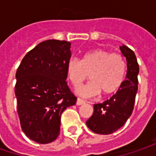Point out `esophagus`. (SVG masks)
I'll use <instances>...</instances> for the list:
<instances>
[{
  "label": "esophagus",
  "instance_id": "obj_1",
  "mask_svg": "<svg viewBox=\"0 0 156 156\" xmlns=\"http://www.w3.org/2000/svg\"><path fill=\"white\" fill-rule=\"evenodd\" d=\"M85 103H86L85 100H83V99H81V98H78V99H77V103H76V104H77L78 106H80V105H84Z\"/></svg>",
  "mask_w": 156,
  "mask_h": 156
}]
</instances>
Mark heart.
Listing matches in <instances>:
<instances>
[{"instance_id": "obj_1", "label": "heart", "mask_w": 156, "mask_h": 156, "mask_svg": "<svg viewBox=\"0 0 156 156\" xmlns=\"http://www.w3.org/2000/svg\"><path fill=\"white\" fill-rule=\"evenodd\" d=\"M126 65L120 54L104 48H94L86 52L81 61L71 58L67 65L68 78L78 87L89 78L91 81L77 89L83 97H93L100 92L104 96L116 93L126 78Z\"/></svg>"}]
</instances>
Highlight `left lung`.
I'll return each mask as SVG.
<instances>
[{"instance_id": "obj_1", "label": "left lung", "mask_w": 156, "mask_h": 156, "mask_svg": "<svg viewBox=\"0 0 156 156\" xmlns=\"http://www.w3.org/2000/svg\"><path fill=\"white\" fill-rule=\"evenodd\" d=\"M120 50L126 58V78L119 90L109 99L94 105L93 115L86 124L96 134L109 135L115 132L125 125L134 109L138 89L139 66L132 49L123 45Z\"/></svg>"}]
</instances>
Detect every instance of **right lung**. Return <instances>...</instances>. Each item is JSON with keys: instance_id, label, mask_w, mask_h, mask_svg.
<instances>
[{"instance_id": "add662e5", "label": "right lung", "mask_w": 156, "mask_h": 156, "mask_svg": "<svg viewBox=\"0 0 156 156\" xmlns=\"http://www.w3.org/2000/svg\"><path fill=\"white\" fill-rule=\"evenodd\" d=\"M70 57V42L48 40L29 51L17 69L15 96L20 126L36 143L55 140L61 114L77 102L66 82Z\"/></svg>"}]
</instances>
